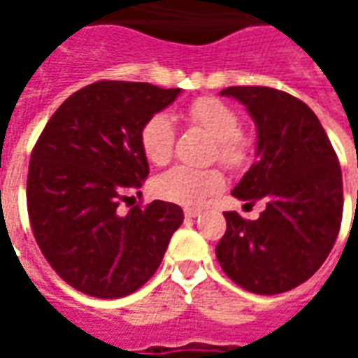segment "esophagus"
Instances as JSON below:
<instances>
[{"label": "esophagus", "instance_id": "esophagus-1", "mask_svg": "<svg viewBox=\"0 0 358 358\" xmlns=\"http://www.w3.org/2000/svg\"><path fill=\"white\" fill-rule=\"evenodd\" d=\"M184 215H186L187 218H197L199 215H201V210H199V209H186V210H184Z\"/></svg>", "mask_w": 358, "mask_h": 358}]
</instances>
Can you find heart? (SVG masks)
I'll list each match as a JSON object with an SVG mask.
<instances>
[{
    "label": "heart",
    "mask_w": 358,
    "mask_h": 358,
    "mask_svg": "<svg viewBox=\"0 0 358 358\" xmlns=\"http://www.w3.org/2000/svg\"><path fill=\"white\" fill-rule=\"evenodd\" d=\"M186 120L215 138L213 157L228 169H238L248 161L249 141L240 128L236 110L217 97H197L189 103ZM140 145L149 163L166 164L174 153V124L169 115L157 113L145 120L140 130ZM224 187V174L218 169H192L172 166L159 174L153 192L161 199L184 207H199Z\"/></svg>",
    "instance_id": "b5f03b06"
}]
</instances>
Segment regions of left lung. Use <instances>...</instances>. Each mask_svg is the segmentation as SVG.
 I'll use <instances>...</instances> for the list:
<instances>
[{"instance_id":"8db88e82","label":"left lung","mask_w":358,"mask_h":358,"mask_svg":"<svg viewBox=\"0 0 358 358\" xmlns=\"http://www.w3.org/2000/svg\"><path fill=\"white\" fill-rule=\"evenodd\" d=\"M220 95L243 103L257 126L259 161L232 195L266 199V209L257 220L224 213L218 263L248 292H289L322 266L338 238L343 215L338 155L318 117L297 97L266 86H232Z\"/></svg>"}]
</instances>
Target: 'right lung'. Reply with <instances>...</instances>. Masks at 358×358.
<instances>
[{
  "mask_svg": "<svg viewBox=\"0 0 358 358\" xmlns=\"http://www.w3.org/2000/svg\"><path fill=\"white\" fill-rule=\"evenodd\" d=\"M178 95L180 88L148 82H94L65 99L36 141L30 226L45 261L74 289L99 299L134 293L155 274L184 222L182 209L166 201L124 217L117 210L149 176L141 126Z\"/></svg>",
  "mask_w": 358,
  "mask_h": 358,
  "instance_id": "add662e5",
  "label": "right lung"
}]
</instances>
